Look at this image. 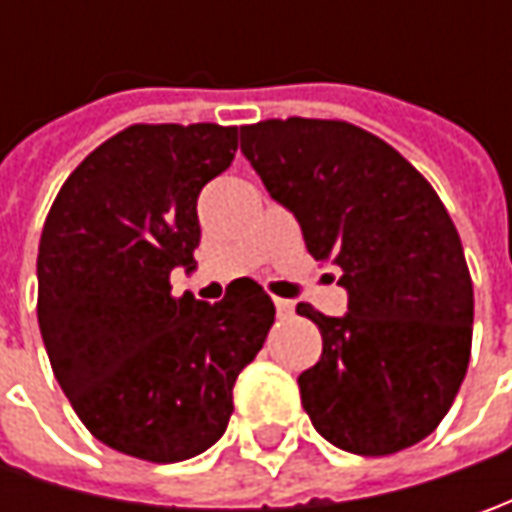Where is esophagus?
Segmentation results:
<instances>
[{
    "mask_svg": "<svg viewBox=\"0 0 512 512\" xmlns=\"http://www.w3.org/2000/svg\"><path fill=\"white\" fill-rule=\"evenodd\" d=\"M273 305H276V313H279V316H290V313H293V302H290V299L273 296Z\"/></svg>",
    "mask_w": 512,
    "mask_h": 512,
    "instance_id": "esophagus-1",
    "label": "esophagus"
}]
</instances>
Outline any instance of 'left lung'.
<instances>
[{"mask_svg": "<svg viewBox=\"0 0 512 512\" xmlns=\"http://www.w3.org/2000/svg\"><path fill=\"white\" fill-rule=\"evenodd\" d=\"M242 153L310 256L342 270L344 316L296 307L322 333L319 362L299 376L313 427L359 456L422 442L456 399L473 342V282L442 199L399 150L347 122L245 125Z\"/></svg>", "mask_w": 512, "mask_h": 512, "instance_id": "1", "label": "left lung"}]
</instances>
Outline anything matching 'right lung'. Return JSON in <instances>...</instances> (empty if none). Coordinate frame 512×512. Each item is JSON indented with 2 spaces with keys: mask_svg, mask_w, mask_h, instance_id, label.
I'll return each instance as SVG.
<instances>
[{
  "mask_svg": "<svg viewBox=\"0 0 512 512\" xmlns=\"http://www.w3.org/2000/svg\"><path fill=\"white\" fill-rule=\"evenodd\" d=\"M236 136L133 125L70 173L45 219L36 313L53 376L99 442L145 462L222 439L233 384L276 316L256 282L216 305L170 296V273L196 270V202L230 168Z\"/></svg>",
  "mask_w": 512,
  "mask_h": 512,
  "instance_id": "obj_1",
  "label": "right lung"
}]
</instances>
